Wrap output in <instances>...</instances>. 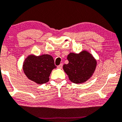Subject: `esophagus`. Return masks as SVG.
<instances>
[{
	"instance_id": "obj_1",
	"label": "esophagus",
	"mask_w": 122,
	"mask_h": 122,
	"mask_svg": "<svg viewBox=\"0 0 122 122\" xmlns=\"http://www.w3.org/2000/svg\"><path fill=\"white\" fill-rule=\"evenodd\" d=\"M62 66H63L62 63H61V64L59 66H57V68H59V69H61L62 68Z\"/></svg>"
}]
</instances>
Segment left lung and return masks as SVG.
<instances>
[{
  "label": "left lung",
  "mask_w": 122,
  "mask_h": 122,
  "mask_svg": "<svg viewBox=\"0 0 122 122\" xmlns=\"http://www.w3.org/2000/svg\"><path fill=\"white\" fill-rule=\"evenodd\" d=\"M67 59L69 62L63 65V69L72 82L84 83L93 75L97 61L88 51L83 50L78 54L70 52Z\"/></svg>",
  "instance_id": "8db88e82"
}]
</instances>
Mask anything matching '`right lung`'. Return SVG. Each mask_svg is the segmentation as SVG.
Masks as SVG:
<instances>
[{
    "label": "right lung",
    "mask_w": 122,
    "mask_h": 122,
    "mask_svg": "<svg viewBox=\"0 0 122 122\" xmlns=\"http://www.w3.org/2000/svg\"><path fill=\"white\" fill-rule=\"evenodd\" d=\"M56 68L53 57L48 54L39 56L29 55L25 59L22 66L27 77L38 84L49 81L52 70Z\"/></svg>",
    "instance_id": "1"
}]
</instances>
